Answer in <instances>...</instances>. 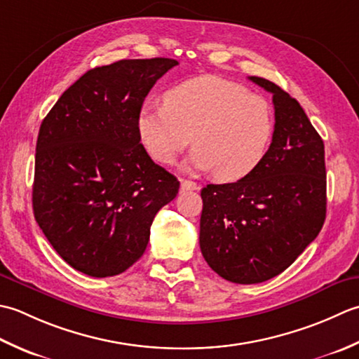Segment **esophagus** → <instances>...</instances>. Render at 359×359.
I'll return each instance as SVG.
<instances>
[{"instance_id": "34e87169", "label": "esophagus", "mask_w": 359, "mask_h": 359, "mask_svg": "<svg viewBox=\"0 0 359 359\" xmlns=\"http://www.w3.org/2000/svg\"><path fill=\"white\" fill-rule=\"evenodd\" d=\"M200 186L195 181L190 180H181V190H196Z\"/></svg>"}]
</instances>
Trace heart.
Here are the masks:
<instances>
[{
	"label": "heart",
	"instance_id": "b5f03b06",
	"mask_svg": "<svg viewBox=\"0 0 359 359\" xmlns=\"http://www.w3.org/2000/svg\"><path fill=\"white\" fill-rule=\"evenodd\" d=\"M139 139L149 155L172 164L190 142L189 170L212 172L222 181L250 175L265 158L274 133L268 100L217 76L186 80L165 93L164 105H145Z\"/></svg>",
	"mask_w": 359,
	"mask_h": 359
}]
</instances>
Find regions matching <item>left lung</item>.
Returning <instances> with one entry per match:
<instances>
[{
  "mask_svg": "<svg viewBox=\"0 0 359 359\" xmlns=\"http://www.w3.org/2000/svg\"><path fill=\"white\" fill-rule=\"evenodd\" d=\"M250 80L273 94L271 145L245 178L201 190L200 220L204 260L223 279L241 285L283 273L318 237L327 212L323 137L280 86Z\"/></svg>",
  "mask_w": 359,
  "mask_h": 359,
  "instance_id": "8db88e82",
  "label": "left lung"
}]
</instances>
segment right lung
<instances>
[{
    "instance_id": "1",
    "label": "right lung",
    "mask_w": 359,
    "mask_h": 359,
    "mask_svg": "<svg viewBox=\"0 0 359 359\" xmlns=\"http://www.w3.org/2000/svg\"><path fill=\"white\" fill-rule=\"evenodd\" d=\"M173 58H135L86 71L43 119L32 208L57 254L77 271L109 277L144 254L156 212L180 181L155 164L137 133L147 94Z\"/></svg>"
}]
</instances>
